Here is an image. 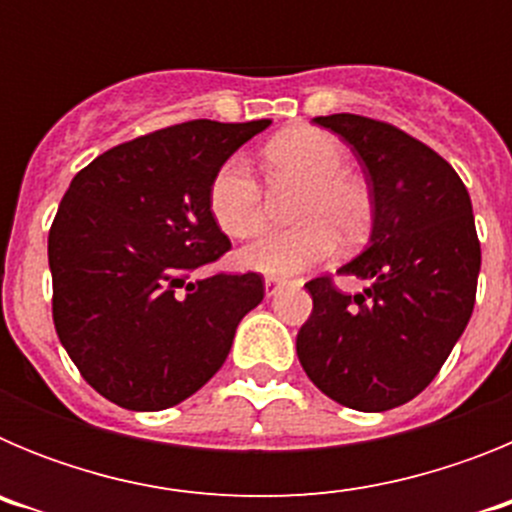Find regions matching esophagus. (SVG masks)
<instances>
[{
    "label": "esophagus",
    "instance_id": "esophagus-1",
    "mask_svg": "<svg viewBox=\"0 0 512 512\" xmlns=\"http://www.w3.org/2000/svg\"><path fill=\"white\" fill-rule=\"evenodd\" d=\"M282 287H284V279H279V277H266V279H264L266 297H274Z\"/></svg>",
    "mask_w": 512,
    "mask_h": 512
}]
</instances>
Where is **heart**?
Returning <instances> with one entry per match:
<instances>
[{"mask_svg": "<svg viewBox=\"0 0 512 512\" xmlns=\"http://www.w3.org/2000/svg\"><path fill=\"white\" fill-rule=\"evenodd\" d=\"M264 164L274 182H297L300 225L264 235L241 251L246 269L269 277H289L320 264L338 241L354 243L369 228L372 200L364 182L346 171V148L336 135L318 128H292L271 138ZM210 212L225 235L243 241L266 225V194L243 156H230L210 182Z\"/></svg>", "mask_w": 512, "mask_h": 512, "instance_id": "heart-1", "label": "heart"}]
</instances>
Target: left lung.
I'll return each mask as SVG.
<instances>
[{
  "label": "left lung",
  "mask_w": 512,
  "mask_h": 512,
  "mask_svg": "<svg viewBox=\"0 0 512 512\" xmlns=\"http://www.w3.org/2000/svg\"><path fill=\"white\" fill-rule=\"evenodd\" d=\"M364 166L372 233L338 274L364 289L343 295L328 277L307 282L312 315L297 333L307 377L361 413L405 405L433 382L474 310L479 253L472 200L433 148L361 115L315 117Z\"/></svg>",
  "instance_id": "1"
}]
</instances>
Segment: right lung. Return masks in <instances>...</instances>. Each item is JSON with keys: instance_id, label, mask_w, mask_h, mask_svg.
<instances>
[{"instance_id": "obj_1", "label": "right lung", "mask_w": 512, "mask_h": 512, "mask_svg": "<svg viewBox=\"0 0 512 512\" xmlns=\"http://www.w3.org/2000/svg\"><path fill=\"white\" fill-rule=\"evenodd\" d=\"M271 120H192L110 148L74 176L48 235L53 323L94 390L120 408L179 405L225 364L264 300L259 274L189 279L230 248L215 171Z\"/></svg>"}]
</instances>
